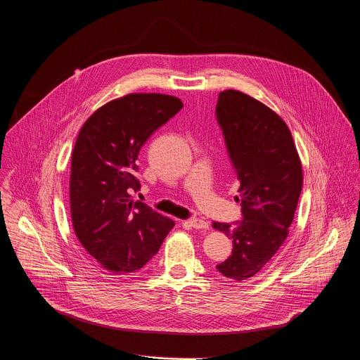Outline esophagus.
I'll return each instance as SVG.
<instances>
[{
	"label": "esophagus",
	"instance_id": "obj_1",
	"mask_svg": "<svg viewBox=\"0 0 360 360\" xmlns=\"http://www.w3.org/2000/svg\"><path fill=\"white\" fill-rule=\"evenodd\" d=\"M189 224L193 227V229H198V230H206L209 227L207 221L202 220V219H191L189 220Z\"/></svg>",
	"mask_w": 360,
	"mask_h": 360
}]
</instances>
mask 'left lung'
Returning <instances> with one entry per match:
<instances>
[{"mask_svg": "<svg viewBox=\"0 0 360 360\" xmlns=\"http://www.w3.org/2000/svg\"><path fill=\"white\" fill-rule=\"evenodd\" d=\"M216 118L240 182L234 199L243 214L234 223L213 221L233 238L230 257L216 269L229 280L243 281L262 271L287 238L302 189V168L287 124L259 100L224 90Z\"/></svg>", "mask_w": 360, "mask_h": 360, "instance_id": "8db88e82", "label": "left lung"}]
</instances>
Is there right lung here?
Segmentation results:
<instances>
[{"label":"right lung","instance_id":"add662e5","mask_svg":"<svg viewBox=\"0 0 360 360\" xmlns=\"http://www.w3.org/2000/svg\"><path fill=\"white\" fill-rule=\"evenodd\" d=\"M184 107L178 97L131 93L96 110L80 129L70 167V214L80 245L112 273L140 270L174 221L131 200L137 160L148 137Z\"/></svg>","mask_w":360,"mask_h":360}]
</instances>
